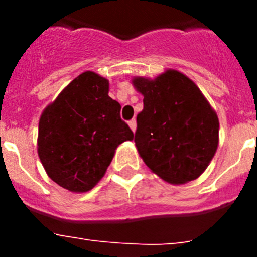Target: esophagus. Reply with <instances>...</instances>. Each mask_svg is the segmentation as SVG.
I'll return each mask as SVG.
<instances>
[{"mask_svg": "<svg viewBox=\"0 0 257 257\" xmlns=\"http://www.w3.org/2000/svg\"><path fill=\"white\" fill-rule=\"evenodd\" d=\"M128 126H130L131 130L135 133V130H136V121H135V119H131V121H128Z\"/></svg>", "mask_w": 257, "mask_h": 257, "instance_id": "obj_1", "label": "esophagus"}]
</instances>
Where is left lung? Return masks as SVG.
<instances>
[{"mask_svg": "<svg viewBox=\"0 0 257 257\" xmlns=\"http://www.w3.org/2000/svg\"><path fill=\"white\" fill-rule=\"evenodd\" d=\"M133 83L144 96L134 142L145 165L171 184L198 178L219 144V119L201 90L178 70Z\"/></svg>", "mask_w": 257, "mask_h": 257, "instance_id": "1", "label": "left lung"}]
</instances>
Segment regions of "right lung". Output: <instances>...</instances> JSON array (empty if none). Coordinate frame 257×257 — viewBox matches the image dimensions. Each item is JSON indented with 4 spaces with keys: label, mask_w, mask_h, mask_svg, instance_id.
<instances>
[{
    "label": "right lung",
    "mask_w": 257,
    "mask_h": 257,
    "mask_svg": "<svg viewBox=\"0 0 257 257\" xmlns=\"http://www.w3.org/2000/svg\"><path fill=\"white\" fill-rule=\"evenodd\" d=\"M108 79L85 72L44 110L38 123V156L51 180L70 192L92 189L121 143L134 133L108 95Z\"/></svg>",
    "instance_id": "add662e5"
}]
</instances>
